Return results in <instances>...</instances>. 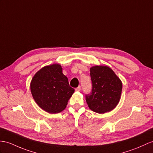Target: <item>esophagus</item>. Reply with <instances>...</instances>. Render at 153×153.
<instances>
[{"label":"esophagus","instance_id":"34e87169","mask_svg":"<svg viewBox=\"0 0 153 153\" xmlns=\"http://www.w3.org/2000/svg\"><path fill=\"white\" fill-rule=\"evenodd\" d=\"M80 89H81V88H80V86H79V87L76 88L75 89V90H76V91H80Z\"/></svg>","mask_w":153,"mask_h":153}]
</instances>
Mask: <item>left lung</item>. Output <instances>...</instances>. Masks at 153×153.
Here are the masks:
<instances>
[{"label": "left lung", "instance_id": "1", "mask_svg": "<svg viewBox=\"0 0 153 153\" xmlns=\"http://www.w3.org/2000/svg\"><path fill=\"white\" fill-rule=\"evenodd\" d=\"M92 91L85 95L89 108L99 114L114 110L120 102L122 82L114 71L106 65H95L90 68Z\"/></svg>", "mask_w": 153, "mask_h": 153}]
</instances>
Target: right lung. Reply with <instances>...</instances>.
I'll list each match as a JSON object with an SVG mask.
<instances>
[{
    "instance_id": "1",
    "label": "right lung",
    "mask_w": 153,
    "mask_h": 153,
    "mask_svg": "<svg viewBox=\"0 0 153 153\" xmlns=\"http://www.w3.org/2000/svg\"><path fill=\"white\" fill-rule=\"evenodd\" d=\"M30 91L41 108L49 114H57L65 108L74 89L69 86L61 65L53 64L43 67L34 74Z\"/></svg>"
}]
</instances>
